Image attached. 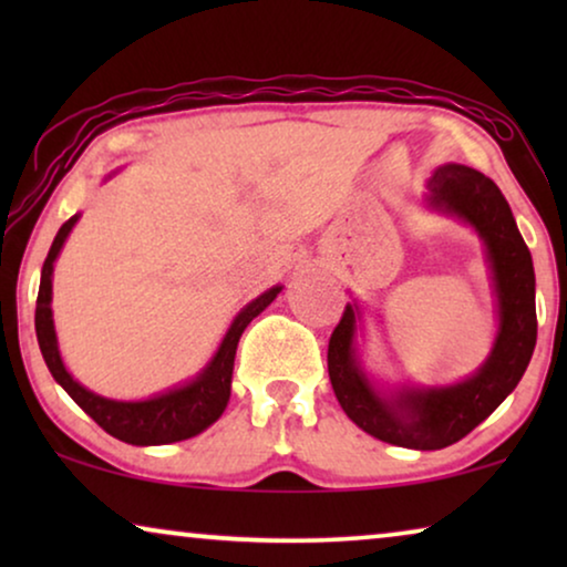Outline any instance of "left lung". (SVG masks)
<instances>
[{
    "instance_id": "obj_1",
    "label": "left lung",
    "mask_w": 567,
    "mask_h": 567,
    "mask_svg": "<svg viewBox=\"0 0 567 567\" xmlns=\"http://www.w3.org/2000/svg\"><path fill=\"white\" fill-rule=\"evenodd\" d=\"M425 206L475 229L491 270L498 332L475 374L454 384L379 386L359 353L363 312L348 301L328 346L330 384L346 415L386 444L433 452L452 446L485 421L522 382L537 346L534 266L508 200L477 169L446 162L429 177Z\"/></svg>"
}]
</instances>
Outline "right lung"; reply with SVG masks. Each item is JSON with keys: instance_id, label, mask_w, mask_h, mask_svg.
<instances>
[{"instance_id": "right-lung-1", "label": "right lung", "mask_w": 567, "mask_h": 567, "mask_svg": "<svg viewBox=\"0 0 567 567\" xmlns=\"http://www.w3.org/2000/svg\"><path fill=\"white\" fill-rule=\"evenodd\" d=\"M113 175L115 173L107 177ZM80 216L82 214H74L72 219L61 224L59 235L53 237L49 258H45L41 270V289H38L35 301V336L38 346H41L45 367H49L51 377L64 386L69 398H72L100 429L107 431L118 441H126V444L134 446H162L198 436L200 431H206L208 425L219 421L224 408H227L231 394L235 353L245 328L278 297V293H281L284 286H274V289L262 291L258 299H252L250 305L239 309L237 317L229 324V330L224 332L221 343L212 355V361H208L196 377L188 379V382L169 386V390L146 400L103 398V394L87 390V386H82L72 374H69L59 351L56 328H53V262H56L69 231L74 229Z\"/></svg>"}]
</instances>
